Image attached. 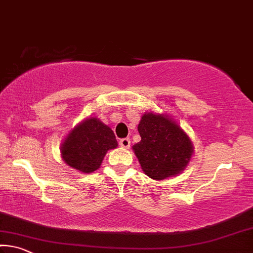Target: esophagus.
I'll list each match as a JSON object with an SVG mask.
<instances>
[{"label":"esophagus","mask_w":253,"mask_h":253,"mask_svg":"<svg viewBox=\"0 0 253 253\" xmlns=\"http://www.w3.org/2000/svg\"><path fill=\"white\" fill-rule=\"evenodd\" d=\"M119 145L122 146V147H124V148H128V147L130 146V141H129V138H123V139H120Z\"/></svg>","instance_id":"esophagus-1"}]
</instances>
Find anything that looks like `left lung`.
<instances>
[{"label": "left lung", "mask_w": 253, "mask_h": 253, "mask_svg": "<svg viewBox=\"0 0 253 253\" xmlns=\"http://www.w3.org/2000/svg\"><path fill=\"white\" fill-rule=\"evenodd\" d=\"M141 142L133 151L144 173L164 180L181 173L194 154L192 142L177 122L166 114L146 111L138 124Z\"/></svg>", "instance_id": "obj_1"}]
</instances>
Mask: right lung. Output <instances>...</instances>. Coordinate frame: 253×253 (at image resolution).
<instances>
[{"label": "right lung", "mask_w": 253, "mask_h": 253, "mask_svg": "<svg viewBox=\"0 0 253 253\" xmlns=\"http://www.w3.org/2000/svg\"><path fill=\"white\" fill-rule=\"evenodd\" d=\"M118 146L109 126L89 117L69 131L61 144V156L67 166L82 173L98 170L108 151Z\"/></svg>", "instance_id": "add662e5"}]
</instances>
